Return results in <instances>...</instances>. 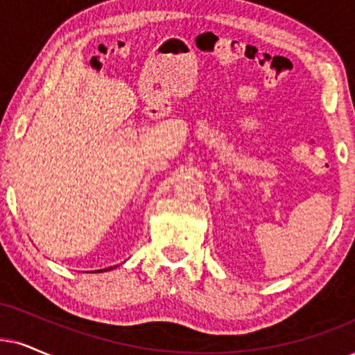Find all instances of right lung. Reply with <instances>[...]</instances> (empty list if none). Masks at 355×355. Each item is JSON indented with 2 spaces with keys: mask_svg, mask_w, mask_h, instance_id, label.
Masks as SVG:
<instances>
[{
  "mask_svg": "<svg viewBox=\"0 0 355 355\" xmlns=\"http://www.w3.org/2000/svg\"><path fill=\"white\" fill-rule=\"evenodd\" d=\"M111 268H113V267H110V270H111ZM105 270H107V268H105ZM98 272H103V270H98Z\"/></svg>",
  "mask_w": 355,
  "mask_h": 355,
  "instance_id": "obj_1",
  "label": "right lung"
}]
</instances>
